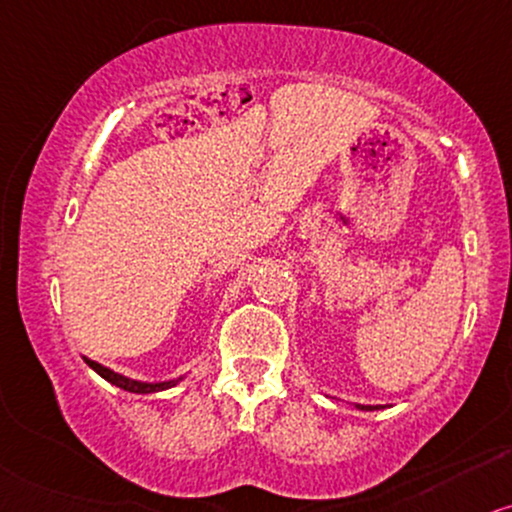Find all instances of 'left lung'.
I'll list each match as a JSON object with an SVG mask.
<instances>
[{"mask_svg":"<svg viewBox=\"0 0 512 512\" xmlns=\"http://www.w3.org/2000/svg\"><path fill=\"white\" fill-rule=\"evenodd\" d=\"M359 411H378V409H385V406H368V404H357Z\"/></svg>","mask_w":512,"mask_h":512,"instance_id":"8db88e82","label":"left lung"}]
</instances>
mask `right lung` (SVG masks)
Masks as SVG:
<instances>
[{"instance_id": "obj_1", "label": "right lung", "mask_w": 512, "mask_h": 512, "mask_svg": "<svg viewBox=\"0 0 512 512\" xmlns=\"http://www.w3.org/2000/svg\"><path fill=\"white\" fill-rule=\"evenodd\" d=\"M84 364H87L92 371H96L101 375L103 380H108V383L120 387V390L125 392H134V394H153V392H163V390H170L177 383L184 380V375L181 378H174V380H163V383H146V380H134V378H127V375H122L118 371H113V368L99 364V361H92L87 357H82Z\"/></svg>"}]
</instances>
